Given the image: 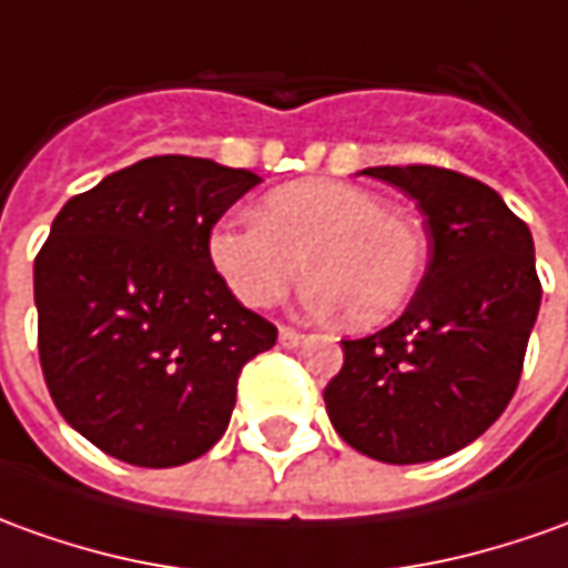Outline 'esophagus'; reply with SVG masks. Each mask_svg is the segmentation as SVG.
<instances>
[{
    "mask_svg": "<svg viewBox=\"0 0 568 568\" xmlns=\"http://www.w3.org/2000/svg\"><path fill=\"white\" fill-rule=\"evenodd\" d=\"M277 339H281V346L293 349V346H300V343L306 339V334H300V331H293V327H281V331H277Z\"/></svg>",
    "mask_w": 568,
    "mask_h": 568,
    "instance_id": "obj_1",
    "label": "esophagus"
}]
</instances>
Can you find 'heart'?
Returning <instances> with one entry per match:
<instances>
[{
	"label": "heart",
	"instance_id": "1",
	"mask_svg": "<svg viewBox=\"0 0 568 568\" xmlns=\"http://www.w3.org/2000/svg\"><path fill=\"white\" fill-rule=\"evenodd\" d=\"M206 260L244 306H272L306 272L312 312L343 308L349 324L374 327L417 287L424 234L367 187L308 179L265 194L256 222H216L206 234Z\"/></svg>",
	"mask_w": 568,
	"mask_h": 568
}]
</instances>
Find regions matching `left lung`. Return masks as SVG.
Segmentation results:
<instances>
[{"instance_id":"1","label":"left lung","mask_w":568,"mask_h":568,"mask_svg":"<svg viewBox=\"0 0 568 568\" xmlns=\"http://www.w3.org/2000/svg\"><path fill=\"white\" fill-rule=\"evenodd\" d=\"M362 172L417 201L429 262L396 322L343 339V371L324 405L355 452L426 464L479 439L514 398L541 308L535 244L529 225L479 179L439 166Z\"/></svg>"}]
</instances>
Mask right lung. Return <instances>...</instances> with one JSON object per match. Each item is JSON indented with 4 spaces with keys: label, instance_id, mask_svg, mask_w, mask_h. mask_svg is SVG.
<instances>
[{
    "label": "right lung",
    "instance_id": "right-lung-1",
    "mask_svg": "<svg viewBox=\"0 0 568 568\" xmlns=\"http://www.w3.org/2000/svg\"><path fill=\"white\" fill-rule=\"evenodd\" d=\"M260 182L166 154L54 216L33 265L39 362L64 420L104 455L179 467L229 429L237 374L277 331L222 284L206 234Z\"/></svg>",
    "mask_w": 568,
    "mask_h": 568
}]
</instances>
